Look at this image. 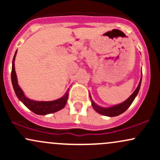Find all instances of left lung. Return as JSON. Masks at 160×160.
I'll return each instance as SVG.
<instances>
[{"mask_svg":"<svg viewBox=\"0 0 160 160\" xmlns=\"http://www.w3.org/2000/svg\"><path fill=\"white\" fill-rule=\"evenodd\" d=\"M141 79L139 82L138 86L136 88L135 92L131 95V96L128 98L127 100L125 101L124 102L121 103L120 104H117V105L113 106L111 108H101L99 106L97 105L94 103V102L92 101V108H94V110L95 111L98 112V113L100 114L104 115V116H108V117H116V116H118L121 114V113H124L126 110L129 108V106L131 105L132 103L133 102L134 99L135 98L136 95L138 93L139 89H140V86H141Z\"/></svg>","mask_w":160,"mask_h":160,"instance_id":"obj_1","label":"left lung"}]
</instances>
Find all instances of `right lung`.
<instances>
[{
	"mask_svg": "<svg viewBox=\"0 0 160 160\" xmlns=\"http://www.w3.org/2000/svg\"><path fill=\"white\" fill-rule=\"evenodd\" d=\"M16 52H17V51H16V53L13 57V59H12V71H11V80H12V86H13L14 91H15V93L16 96L18 97V98H19L29 110H31V111L34 112L36 114H49V113H54V112H56L59 111V110L62 109V108H64L66 103H67L68 98L69 89H68V91L66 92L65 95H64L62 98L56 101H52V102H36V101L31 100V99L28 98L27 97L25 96L21 88H20L19 85H18L17 78H16L15 71L14 61H15Z\"/></svg>",
	"mask_w": 160,
	"mask_h": 160,
	"instance_id": "right-lung-1",
	"label": "right lung"
}]
</instances>
